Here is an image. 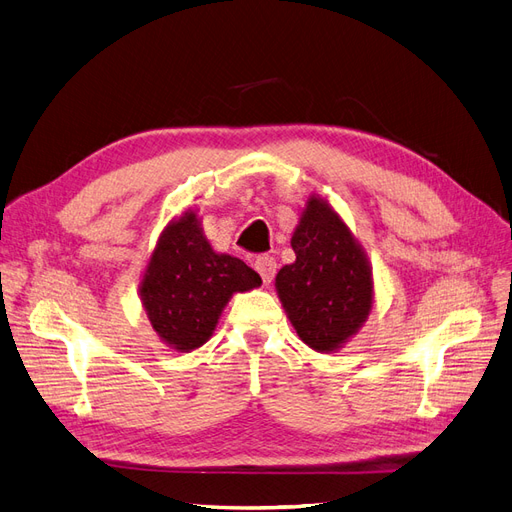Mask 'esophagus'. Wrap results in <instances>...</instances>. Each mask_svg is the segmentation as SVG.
I'll list each match as a JSON object with an SVG mask.
<instances>
[{"instance_id": "34e87169", "label": "esophagus", "mask_w": 512, "mask_h": 512, "mask_svg": "<svg viewBox=\"0 0 512 512\" xmlns=\"http://www.w3.org/2000/svg\"><path fill=\"white\" fill-rule=\"evenodd\" d=\"M254 267H256V271L260 273L262 282H265V284H271V280L275 277V271H277V262H275V258H273V256H258V258H256V262H254Z\"/></svg>"}]
</instances>
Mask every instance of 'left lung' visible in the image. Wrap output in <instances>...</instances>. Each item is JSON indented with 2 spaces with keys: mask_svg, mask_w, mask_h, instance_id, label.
I'll use <instances>...</instances> for the list:
<instances>
[{
  "mask_svg": "<svg viewBox=\"0 0 512 512\" xmlns=\"http://www.w3.org/2000/svg\"><path fill=\"white\" fill-rule=\"evenodd\" d=\"M290 245L297 260L275 275L294 331L316 352H337L374 307V275L363 245L327 198H307Z\"/></svg>",
  "mask_w": 512,
  "mask_h": 512,
  "instance_id": "1",
  "label": "left lung"
}]
</instances>
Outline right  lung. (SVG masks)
Here are the masks:
<instances>
[{
	"mask_svg": "<svg viewBox=\"0 0 512 512\" xmlns=\"http://www.w3.org/2000/svg\"><path fill=\"white\" fill-rule=\"evenodd\" d=\"M260 284L243 260L215 252L196 211L185 209L162 230L138 290L160 342L192 352L209 342L232 294Z\"/></svg>",
	"mask_w": 512,
	"mask_h": 512,
	"instance_id": "obj_1",
	"label": "right lung"
}]
</instances>
